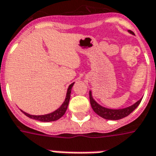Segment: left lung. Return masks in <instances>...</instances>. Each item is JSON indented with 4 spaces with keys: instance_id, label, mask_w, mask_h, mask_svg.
<instances>
[{
    "instance_id": "1",
    "label": "left lung",
    "mask_w": 156,
    "mask_h": 156,
    "mask_svg": "<svg viewBox=\"0 0 156 156\" xmlns=\"http://www.w3.org/2000/svg\"><path fill=\"white\" fill-rule=\"evenodd\" d=\"M130 34H133V33L130 32ZM89 97H90V106L93 109V111L100 117L105 119H108V120H119V119H121L122 118H125L127 116H129L140 105V101L142 100V99H140L129 108H122V109H109V108L101 107V105L98 104L92 98L91 91H90V93H89Z\"/></svg>"
}]
</instances>
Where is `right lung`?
I'll use <instances>...</instances> for the list:
<instances>
[{
  "mask_svg": "<svg viewBox=\"0 0 156 156\" xmlns=\"http://www.w3.org/2000/svg\"><path fill=\"white\" fill-rule=\"evenodd\" d=\"M74 83L70 84L69 86V88L67 90V93H66V98L65 101L63 102V104L59 107V108L55 110V112H53L51 113H48V114H45V115H30L25 112L22 111L25 114V115L30 118V119H35V120H38V121H41V122H52V121H56L59 119L61 117H63V115L66 113V110H67V108H68V105H69V98H70V93H71V88H72Z\"/></svg>",
  "mask_w": 156,
  "mask_h": 156,
  "instance_id": "add662e5",
  "label": "right lung"
}]
</instances>
